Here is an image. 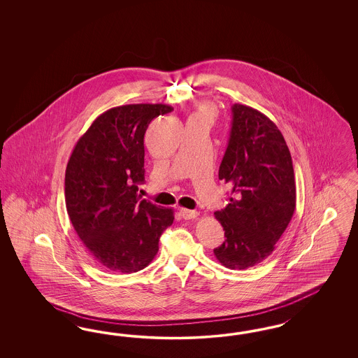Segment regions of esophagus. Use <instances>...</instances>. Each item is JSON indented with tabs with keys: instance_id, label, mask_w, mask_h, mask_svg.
Segmentation results:
<instances>
[{
	"instance_id": "obj_1",
	"label": "esophagus",
	"mask_w": 358,
	"mask_h": 358,
	"mask_svg": "<svg viewBox=\"0 0 358 358\" xmlns=\"http://www.w3.org/2000/svg\"><path fill=\"white\" fill-rule=\"evenodd\" d=\"M180 214L184 219H195L198 217V213L194 210H187V208H182V207L180 208Z\"/></svg>"
}]
</instances>
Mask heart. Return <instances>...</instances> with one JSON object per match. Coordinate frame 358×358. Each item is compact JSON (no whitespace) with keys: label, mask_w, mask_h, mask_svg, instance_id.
<instances>
[{"label":"heart","mask_w":358,"mask_h":358,"mask_svg":"<svg viewBox=\"0 0 358 358\" xmlns=\"http://www.w3.org/2000/svg\"><path fill=\"white\" fill-rule=\"evenodd\" d=\"M193 118H205V120H213L214 118V108L211 105H202L196 110Z\"/></svg>","instance_id":"heart-1"}]
</instances>
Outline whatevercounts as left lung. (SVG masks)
I'll list each match as a JSON object with an SVG mask.
<instances>
[{"label": "left lung", "mask_w": 358, "mask_h": 358, "mask_svg": "<svg viewBox=\"0 0 358 358\" xmlns=\"http://www.w3.org/2000/svg\"><path fill=\"white\" fill-rule=\"evenodd\" d=\"M219 180L228 205L214 215L224 243L214 250L229 269H248L269 257L289 226L296 203L293 160L278 127L256 108L235 103Z\"/></svg>", "instance_id": "obj_1"}]
</instances>
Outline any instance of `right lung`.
<instances>
[{"instance_id":"right-lung-1","label":"right lung","mask_w":358,"mask_h":358,"mask_svg":"<svg viewBox=\"0 0 358 358\" xmlns=\"http://www.w3.org/2000/svg\"><path fill=\"white\" fill-rule=\"evenodd\" d=\"M173 110L163 103L110 108L77 141L65 169V206L92 257L117 273L150 265L173 208L141 199L144 135L152 120Z\"/></svg>"}]
</instances>
